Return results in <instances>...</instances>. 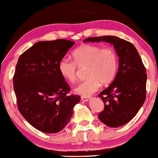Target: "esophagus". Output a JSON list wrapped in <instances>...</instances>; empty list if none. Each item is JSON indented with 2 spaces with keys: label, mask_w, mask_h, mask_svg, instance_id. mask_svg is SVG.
<instances>
[{
  "label": "esophagus",
  "mask_w": 158,
  "mask_h": 158,
  "mask_svg": "<svg viewBox=\"0 0 158 158\" xmlns=\"http://www.w3.org/2000/svg\"><path fill=\"white\" fill-rule=\"evenodd\" d=\"M81 100H82L83 101L86 102V101H89L90 98L89 97H86V96H81Z\"/></svg>",
  "instance_id": "esophagus-1"
}]
</instances>
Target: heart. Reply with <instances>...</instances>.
Returning <instances> with one entry per match:
<instances>
[{"label":"heart","instance_id":"heart-1","mask_svg":"<svg viewBox=\"0 0 158 158\" xmlns=\"http://www.w3.org/2000/svg\"><path fill=\"white\" fill-rule=\"evenodd\" d=\"M73 61L62 58L58 63L61 76L69 83L78 79L79 69H86V81L75 88L77 94L89 96L95 92L101 83L109 85L115 78L119 59L112 47H102L96 44H83L72 53Z\"/></svg>","mask_w":158,"mask_h":158}]
</instances>
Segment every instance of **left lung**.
Returning <instances> with one entry per match:
<instances>
[{
  "mask_svg": "<svg viewBox=\"0 0 158 158\" xmlns=\"http://www.w3.org/2000/svg\"><path fill=\"white\" fill-rule=\"evenodd\" d=\"M105 41L114 45L119 57L115 78L99 94L104 109L98 118L109 127L127 123L136 115L146 96V70L138 50L130 42L116 36L92 37L84 42Z\"/></svg>",
  "mask_w": 158,
  "mask_h": 158,
  "instance_id": "8db88e82",
  "label": "left lung"
}]
</instances>
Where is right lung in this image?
<instances>
[{
    "mask_svg": "<svg viewBox=\"0 0 158 158\" xmlns=\"http://www.w3.org/2000/svg\"><path fill=\"white\" fill-rule=\"evenodd\" d=\"M75 44L64 39L36 43L18 58L13 87L20 114L35 129L57 133L67 125L81 101L69 94V86L58 63Z\"/></svg>",
    "mask_w": 158,
    "mask_h": 158,
    "instance_id": "obj_1",
    "label": "right lung"
}]
</instances>
